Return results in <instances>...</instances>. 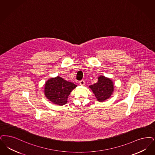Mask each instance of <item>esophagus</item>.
<instances>
[{"mask_svg":"<svg viewBox=\"0 0 155 155\" xmlns=\"http://www.w3.org/2000/svg\"><path fill=\"white\" fill-rule=\"evenodd\" d=\"M80 85H85V81L83 80H81L80 81Z\"/></svg>","mask_w":155,"mask_h":155,"instance_id":"esophagus-1","label":"esophagus"}]
</instances>
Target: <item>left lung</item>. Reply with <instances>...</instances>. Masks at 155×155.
<instances>
[{
  "instance_id": "obj_1",
  "label": "left lung",
  "mask_w": 155,
  "mask_h": 155,
  "mask_svg": "<svg viewBox=\"0 0 155 155\" xmlns=\"http://www.w3.org/2000/svg\"><path fill=\"white\" fill-rule=\"evenodd\" d=\"M89 87L100 102L109 99L114 92L113 82L110 78L103 75L99 77L97 82L89 86Z\"/></svg>"
}]
</instances>
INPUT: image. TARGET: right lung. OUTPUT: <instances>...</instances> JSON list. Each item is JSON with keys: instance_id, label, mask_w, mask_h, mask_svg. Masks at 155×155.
Masks as SVG:
<instances>
[{"instance_id": "right-lung-1", "label": "right lung", "mask_w": 155, "mask_h": 155, "mask_svg": "<svg viewBox=\"0 0 155 155\" xmlns=\"http://www.w3.org/2000/svg\"><path fill=\"white\" fill-rule=\"evenodd\" d=\"M77 87L73 82L63 80L59 76L51 78L45 82L44 94L45 97L57 105H63L68 103L70 92Z\"/></svg>"}]
</instances>
